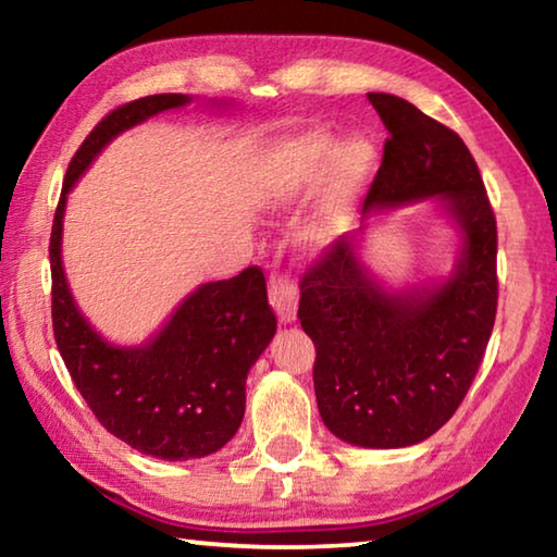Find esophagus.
Here are the masks:
<instances>
[{"label": "esophagus", "instance_id": "1", "mask_svg": "<svg viewBox=\"0 0 557 557\" xmlns=\"http://www.w3.org/2000/svg\"><path fill=\"white\" fill-rule=\"evenodd\" d=\"M268 297H270V305L275 309L280 322H295L297 317V287L295 282H292L287 275H280V272H272L270 280H268Z\"/></svg>", "mask_w": 557, "mask_h": 557}]
</instances>
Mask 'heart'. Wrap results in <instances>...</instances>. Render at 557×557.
<instances>
[{
  "mask_svg": "<svg viewBox=\"0 0 557 557\" xmlns=\"http://www.w3.org/2000/svg\"><path fill=\"white\" fill-rule=\"evenodd\" d=\"M375 164V149L369 139L356 137L344 145L329 132H309L297 143L280 149L265 174L268 201H289L295 196L312 191L332 174V191L326 203L307 225L305 240L314 248H326L342 233L346 209L361 184L369 178Z\"/></svg>",
  "mask_w": 557,
  "mask_h": 557,
  "instance_id": "obj_1",
  "label": "heart"
}]
</instances>
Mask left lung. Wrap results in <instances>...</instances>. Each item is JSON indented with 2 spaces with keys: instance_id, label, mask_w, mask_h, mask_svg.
<instances>
[{
  "instance_id": "1",
  "label": "left lung",
  "mask_w": 557,
  "mask_h": 557,
  "mask_svg": "<svg viewBox=\"0 0 557 557\" xmlns=\"http://www.w3.org/2000/svg\"><path fill=\"white\" fill-rule=\"evenodd\" d=\"M369 100L388 139L363 211L435 196L465 233L457 270L435 289H381L351 235L324 248L299 280L297 317L317 348L324 425L351 445L393 449L435 435L482 366L498 305L496 215L455 129L388 92Z\"/></svg>"
}]
</instances>
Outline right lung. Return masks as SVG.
<instances>
[{"instance_id": "obj_1", "label": "right lung", "mask_w": 557, "mask_h": 557, "mask_svg": "<svg viewBox=\"0 0 557 557\" xmlns=\"http://www.w3.org/2000/svg\"><path fill=\"white\" fill-rule=\"evenodd\" d=\"M186 102L178 92H159L110 110L92 127L65 172L49 243L53 336L75 388L110 435L169 461L213 455L238 432L245 379L277 329L265 275L252 265L231 280L206 282L152 342L120 348L75 307L61 265V228L65 194L100 149L137 122Z\"/></svg>"}]
</instances>
